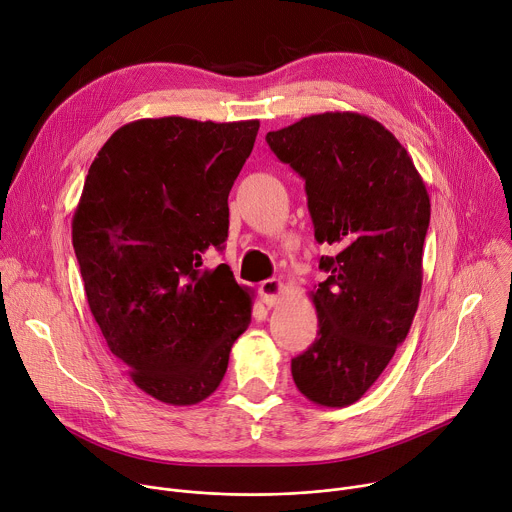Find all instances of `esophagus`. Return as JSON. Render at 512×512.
Returning <instances> with one entry per match:
<instances>
[{"label": "esophagus", "mask_w": 512, "mask_h": 512, "mask_svg": "<svg viewBox=\"0 0 512 512\" xmlns=\"http://www.w3.org/2000/svg\"><path fill=\"white\" fill-rule=\"evenodd\" d=\"M261 292V300L267 308H275L277 304L282 302V292H284V284L277 277H271V280H265L259 288Z\"/></svg>", "instance_id": "obj_1"}]
</instances>
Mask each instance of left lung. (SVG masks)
Masks as SVG:
<instances>
[{"mask_svg": "<svg viewBox=\"0 0 512 512\" xmlns=\"http://www.w3.org/2000/svg\"><path fill=\"white\" fill-rule=\"evenodd\" d=\"M267 145L304 181L329 273L310 298L314 343L292 359L296 388L314 404L357 402L406 339L423 286L431 200L398 138L357 112L306 116L267 132Z\"/></svg>", "mask_w": 512, "mask_h": 512, "instance_id": "8db88e82", "label": "left lung"}]
</instances>
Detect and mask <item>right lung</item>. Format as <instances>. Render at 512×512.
<instances>
[{"mask_svg": "<svg viewBox=\"0 0 512 512\" xmlns=\"http://www.w3.org/2000/svg\"><path fill=\"white\" fill-rule=\"evenodd\" d=\"M259 120L143 118L89 167L71 235L87 304L130 380L171 404L206 400L251 322V290L202 255L228 237V192Z\"/></svg>", "mask_w": 512, "mask_h": 512, "instance_id": "obj_1", "label": "right lung"}]
</instances>
